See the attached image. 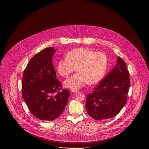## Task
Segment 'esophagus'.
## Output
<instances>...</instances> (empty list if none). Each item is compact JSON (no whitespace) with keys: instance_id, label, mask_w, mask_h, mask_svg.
I'll list each match as a JSON object with an SVG mask.
<instances>
[{"instance_id":"1","label":"esophagus","mask_w":149,"mask_h":149,"mask_svg":"<svg viewBox=\"0 0 149 149\" xmlns=\"http://www.w3.org/2000/svg\"><path fill=\"white\" fill-rule=\"evenodd\" d=\"M71 92L77 93L78 92V90H77V89H72V90H71Z\"/></svg>"}]
</instances>
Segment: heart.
<instances>
[{
    "label": "heart",
    "instance_id": "b5f03b06",
    "mask_svg": "<svg viewBox=\"0 0 149 149\" xmlns=\"http://www.w3.org/2000/svg\"><path fill=\"white\" fill-rule=\"evenodd\" d=\"M66 57L57 61V70L59 74L68 77L77 68L78 72L64 81L65 88L78 89L87 83L90 85L95 84L100 81L106 71L108 58L103 52L77 48L70 51Z\"/></svg>",
    "mask_w": 149,
    "mask_h": 149
}]
</instances>
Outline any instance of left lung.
Wrapping results in <instances>:
<instances>
[{
	"mask_svg": "<svg viewBox=\"0 0 149 149\" xmlns=\"http://www.w3.org/2000/svg\"><path fill=\"white\" fill-rule=\"evenodd\" d=\"M129 77L124 60L118 57L112 70L88 95L85 108L88 114L98 120L115 117L127 102Z\"/></svg>",
	"mask_w": 149,
	"mask_h": 149,
	"instance_id": "1",
	"label": "left lung"
}]
</instances>
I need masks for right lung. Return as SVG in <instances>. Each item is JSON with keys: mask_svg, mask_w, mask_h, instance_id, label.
Returning a JSON list of instances; mask_svg holds the SVG:
<instances>
[{"mask_svg": "<svg viewBox=\"0 0 149 149\" xmlns=\"http://www.w3.org/2000/svg\"><path fill=\"white\" fill-rule=\"evenodd\" d=\"M55 51L53 47L42 50L30 60L23 72V98L31 113L40 120L56 119L63 113L70 96L67 89L59 92L61 84L56 79L52 62Z\"/></svg>", "mask_w": 149, "mask_h": 149, "instance_id": "right-lung-1", "label": "right lung"}]
</instances>
